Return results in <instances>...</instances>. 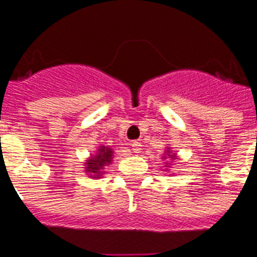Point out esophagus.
I'll list each match as a JSON object with an SVG mask.
<instances>
[{"label": "esophagus", "mask_w": 257, "mask_h": 257, "mask_svg": "<svg viewBox=\"0 0 257 257\" xmlns=\"http://www.w3.org/2000/svg\"><path fill=\"white\" fill-rule=\"evenodd\" d=\"M130 146H131V149H133V152H134V153H141V150H142V145H141L140 142H137V141L131 142Z\"/></svg>", "instance_id": "1"}]
</instances>
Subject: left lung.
<instances>
[{"label": "left lung", "mask_w": 257, "mask_h": 257, "mask_svg": "<svg viewBox=\"0 0 257 257\" xmlns=\"http://www.w3.org/2000/svg\"><path fill=\"white\" fill-rule=\"evenodd\" d=\"M163 160H172V161H175V160H177V154L173 152V150H171V148L168 146L167 148V152H164V156H163ZM172 165V164H171ZM169 164L165 163V172H168V168L167 167H171Z\"/></svg>", "instance_id": "1"}]
</instances>
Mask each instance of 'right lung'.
Listing matches in <instances>:
<instances>
[{
  "label": "right lung",
  "instance_id": "obj_1",
  "mask_svg": "<svg viewBox=\"0 0 257 257\" xmlns=\"http://www.w3.org/2000/svg\"><path fill=\"white\" fill-rule=\"evenodd\" d=\"M112 158L113 150L109 146L101 145L99 146V149L85 160V173H88L90 179H101V176L105 173L104 172L105 167L112 164Z\"/></svg>",
  "mask_w": 257,
  "mask_h": 257
}]
</instances>
